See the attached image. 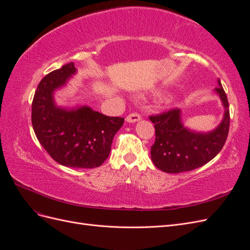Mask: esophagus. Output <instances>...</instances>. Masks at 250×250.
Instances as JSON below:
<instances>
[{
  "mask_svg": "<svg viewBox=\"0 0 250 250\" xmlns=\"http://www.w3.org/2000/svg\"><path fill=\"white\" fill-rule=\"evenodd\" d=\"M126 122L128 123H135V122H139L141 120V116L139 113H130V115H128L126 117Z\"/></svg>",
  "mask_w": 250,
  "mask_h": 250,
  "instance_id": "34e87169",
  "label": "esophagus"
}]
</instances>
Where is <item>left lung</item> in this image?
Wrapping results in <instances>:
<instances>
[{"label":"left lung","instance_id":"obj_1","mask_svg":"<svg viewBox=\"0 0 250 250\" xmlns=\"http://www.w3.org/2000/svg\"><path fill=\"white\" fill-rule=\"evenodd\" d=\"M217 82L215 92L220 97L224 113L215 129L202 132L185 126L178 108L150 117L155 128L151 160L156 168L167 173L191 171L206 165L220 152L229 134V109L220 79Z\"/></svg>","mask_w":250,"mask_h":250}]
</instances>
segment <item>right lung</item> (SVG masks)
Returning <instances> with one entry per match:
<instances>
[{
  "mask_svg": "<svg viewBox=\"0 0 250 250\" xmlns=\"http://www.w3.org/2000/svg\"><path fill=\"white\" fill-rule=\"evenodd\" d=\"M76 73L71 62L42 78L32 102V126L41 145L55 162L70 168L92 169L108 157L124 119L107 117L86 105H57L54 94Z\"/></svg>",
  "mask_w": 250,
  "mask_h": 250,
  "instance_id": "obj_1",
  "label": "right lung"
}]
</instances>
